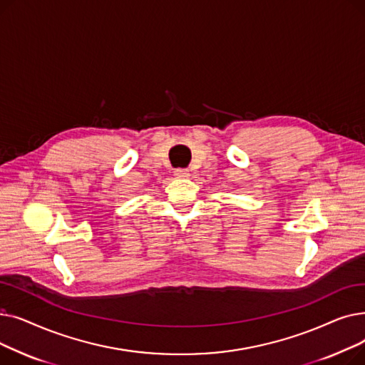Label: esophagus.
Returning a JSON list of instances; mask_svg holds the SVG:
<instances>
[{
	"label": "esophagus",
	"mask_w": 365,
	"mask_h": 365,
	"mask_svg": "<svg viewBox=\"0 0 365 365\" xmlns=\"http://www.w3.org/2000/svg\"><path fill=\"white\" fill-rule=\"evenodd\" d=\"M175 176L176 178H187L189 176V170L187 168H176L175 170Z\"/></svg>",
	"instance_id": "34e87169"
}]
</instances>
